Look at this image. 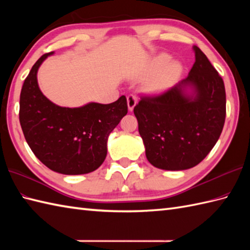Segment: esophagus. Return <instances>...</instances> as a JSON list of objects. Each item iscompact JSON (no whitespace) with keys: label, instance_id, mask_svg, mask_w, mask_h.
<instances>
[{"label":"esophagus","instance_id":"1","mask_svg":"<svg viewBox=\"0 0 250 250\" xmlns=\"http://www.w3.org/2000/svg\"><path fill=\"white\" fill-rule=\"evenodd\" d=\"M126 101H128V108L130 111H132L137 103V97L135 94H129L126 97Z\"/></svg>","mask_w":250,"mask_h":250}]
</instances>
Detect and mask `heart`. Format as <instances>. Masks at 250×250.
<instances>
[{
  "instance_id": "obj_1",
  "label": "heart",
  "mask_w": 250,
  "mask_h": 250,
  "mask_svg": "<svg viewBox=\"0 0 250 250\" xmlns=\"http://www.w3.org/2000/svg\"><path fill=\"white\" fill-rule=\"evenodd\" d=\"M169 62H171V56L162 52V54L157 55L150 62V65L148 67V74L153 75V74L159 73L149 84L152 91H162V90L172 86L182 74L183 67L180 63L174 61L169 63Z\"/></svg>"
}]
</instances>
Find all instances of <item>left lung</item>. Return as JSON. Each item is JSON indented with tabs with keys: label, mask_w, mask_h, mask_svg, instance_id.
<instances>
[{
	"label": "left lung",
	"mask_w": 250,
	"mask_h": 250,
	"mask_svg": "<svg viewBox=\"0 0 250 250\" xmlns=\"http://www.w3.org/2000/svg\"><path fill=\"white\" fill-rule=\"evenodd\" d=\"M189 75L158 95L142 97L134 107L147 160L180 171L195 167L218 141L226 120L221 76L199 47ZM191 88L193 93L188 95Z\"/></svg>",
	"instance_id": "8db88e82"
}]
</instances>
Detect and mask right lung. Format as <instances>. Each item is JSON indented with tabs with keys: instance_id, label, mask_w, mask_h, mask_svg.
I'll return each instance as SVG.
<instances>
[{
	"instance_id": "1",
	"label": "right lung",
	"mask_w": 250,
	"mask_h": 250,
	"mask_svg": "<svg viewBox=\"0 0 250 250\" xmlns=\"http://www.w3.org/2000/svg\"><path fill=\"white\" fill-rule=\"evenodd\" d=\"M42 56L24 79L20 93L19 120L25 141L39 160L51 171L64 175L93 172L107 155V140L128 113L125 95L114 103H88L61 107L42 93L37 71Z\"/></svg>"
}]
</instances>
